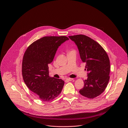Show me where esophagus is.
<instances>
[{"label": "esophagus", "mask_w": 128, "mask_h": 128, "mask_svg": "<svg viewBox=\"0 0 128 128\" xmlns=\"http://www.w3.org/2000/svg\"><path fill=\"white\" fill-rule=\"evenodd\" d=\"M74 80V78H68L66 79V80H68V81H71V80Z\"/></svg>", "instance_id": "obj_1"}]
</instances>
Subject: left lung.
Instances as JSON below:
<instances>
[{"label": "left lung", "mask_w": 128, "mask_h": 128, "mask_svg": "<svg viewBox=\"0 0 128 128\" xmlns=\"http://www.w3.org/2000/svg\"><path fill=\"white\" fill-rule=\"evenodd\" d=\"M68 37L76 44L81 60L86 63L85 70L88 72L84 87L79 92L86 98H94L104 92L110 79L108 56L98 43L86 35Z\"/></svg>", "instance_id": "obj_1"}]
</instances>
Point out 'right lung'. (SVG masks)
<instances>
[{"instance_id":"add662e5","label":"right lung","mask_w":128,"mask_h":128,"mask_svg":"<svg viewBox=\"0 0 128 128\" xmlns=\"http://www.w3.org/2000/svg\"><path fill=\"white\" fill-rule=\"evenodd\" d=\"M68 37L45 36L32 44L26 49L22 62V76L28 87L44 102L60 94L64 81L49 76L48 64L53 61L58 48Z\"/></svg>"}]
</instances>
